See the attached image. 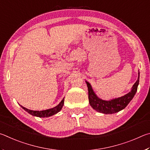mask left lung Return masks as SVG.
I'll return each instance as SVG.
<instances>
[{
  "label": "left lung",
  "instance_id": "1",
  "mask_svg": "<svg viewBox=\"0 0 150 150\" xmlns=\"http://www.w3.org/2000/svg\"><path fill=\"white\" fill-rule=\"evenodd\" d=\"M139 78H140V72H138L137 81L133 85L132 90L129 93L120 98L112 99L109 101L103 100L99 98L94 93L90 83L86 81L88 89V99L90 105L96 111L104 114H113L121 111L128 105L137 91L138 86L139 84Z\"/></svg>",
  "mask_w": 150,
  "mask_h": 150
}]
</instances>
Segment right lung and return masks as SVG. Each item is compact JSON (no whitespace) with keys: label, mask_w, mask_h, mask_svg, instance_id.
<instances>
[{"label":"right lung","mask_w":150,"mask_h":150,"mask_svg":"<svg viewBox=\"0 0 150 150\" xmlns=\"http://www.w3.org/2000/svg\"><path fill=\"white\" fill-rule=\"evenodd\" d=\"M64 98H63L62 100L60 102V103L56 107H54L52 109L43 110V111H33V110L28 109L27 108H25V107H22V105H21V107H22L25 111H27L28 113L33 115V116L38 117H49L52 116V115L57 114V112H59L60 110H61L63 105H64Z\"/></svg>","instance_id":"obj_1"}]
</instances>
